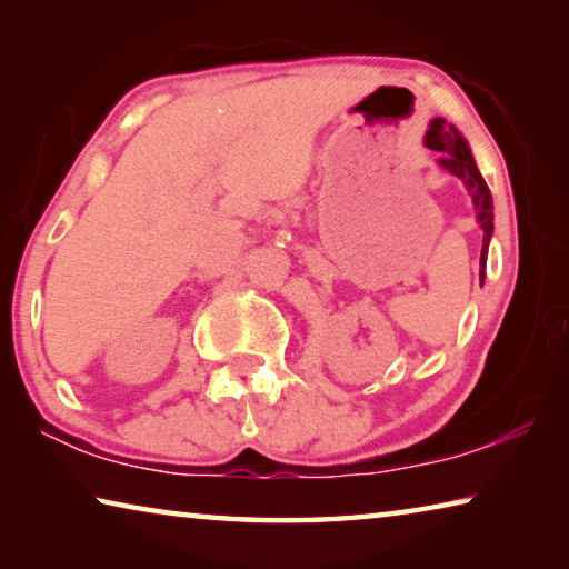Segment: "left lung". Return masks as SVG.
I'll list each match as a JSON object with an SVG mask.
<instances>
[{"label": "left lung", "mask_w": 569, "mask_h": 569, "mask_svg": "<svg viewBox=\"0 0 569 569\" xmlns=\"http://www.w3.org/2000/svg\"><path fill=\"white\" fill-rule=\"evenodd\" d=\"M423 146H427L429 150L441 152L439 166L449 170L451 176H457L469 190L471 203H475V210H477L479 228L485 230V236H481V258H479V276L485 278L489 238H492V230H495L492 192H489L485 178H481V172L477 170V162H475V158H471L467 140L461 138V132L455 128V124H449L445 118L431 120Z\"/></svg>", "instance_id": "left-lung-1"}]
</instances>
